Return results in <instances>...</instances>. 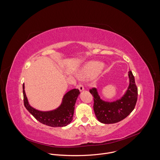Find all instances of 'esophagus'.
Masks as SVG:
<instances>
[{
  "instance_id": "obj_1",
  "label": "esophagus",
  "mask_w": 160,
  "mask_h": 160,
  "mask_svg": "<svg viewBox=\"0 0 160 160\" xmlns=\"http://www.w3.org/2000/svg\"><path fill=\"white\" fill-rule=\"evenodd\" d=\"M77 87H78V89L80 90V91H82V90H84V87H83V85L81 84V83H79V84L77 85Z\"/></svg>"
}]
</instances>
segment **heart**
Returning <instances> with one entry per match:
<instances>
[{"instance_id": "1", "label": "heart", "mask_w": 160, "mask_h": 160, "mask_svg": "<svg viewBox=\"0 0 160 160\" xmlns=\"http://www.w3.org/2000/svg\"><path fill=\"white\" fill-rule=\"evenodd\" d=\"M102 67V64L99 62H88L80 72V75L83 77H88L97 73Z\"/></svg>"}]
</instances>
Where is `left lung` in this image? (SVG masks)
<instances>
[{"label":"left lung","instance_id":"left-lung-1","mask_svg":"<svg viewBox=\"0 0 160 160\" xmlns=\"http://www.w3.org/2000/svg\"><path fill=\"white\" fill-rule=\"evenodd\" d=\"M129 86L123 96L114 102L102 101L96 88L89 92L94 97V111L98 120L102 123H115L128 117L134 109L138 96V90L135 82L134 76L131 71L128 72Z\"/></svg>","mask_w":160,"mask_h":160}]
</instances>
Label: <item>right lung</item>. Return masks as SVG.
<instances>
[{
	"label": "right lung",
	"instance_id": "obj_1",
	"mask_svg": "<svg viewBox=\"0 0 160 160\" xmlns=\"http://www.w3.org/2000/svg\"><path fill=\"white\" fill-rule=\"evenodd\" d=\"M23 102L26 109L39 122L52 127H65L73 120L75 105L80 91L74 88L68 92L63 97L61 106L56 109L50 111H40L30 106L25 91V85H22Z\"/></svg>",
	"mask_w": 160,
	"mask_h": 160
}]
</instances>
